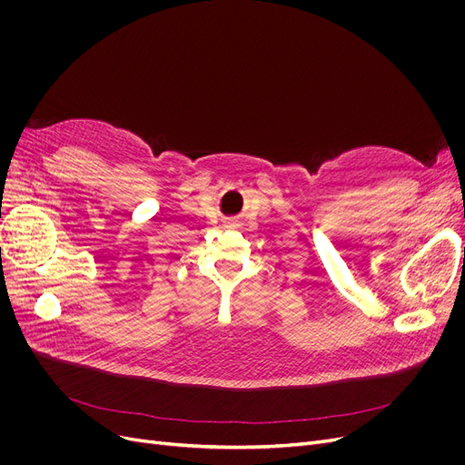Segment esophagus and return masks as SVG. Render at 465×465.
<instances>
[{
	"mask_svg": "<svg viewBox=\"0 0 465 465\" xmlns=\"http://www.w3.org/2000/svg\"><path fill=\"white\" fill-rule=\"evenodd\" d=\"M224 226H226V228H230V230H233V228H237L239 224L235 223V220H226V223H224Z\"/></svg>",
	"mask_w": 465,
	"mask_h": 465,
	"instance_id": "1",
	"label": "esophagus"
}]
</instances>
